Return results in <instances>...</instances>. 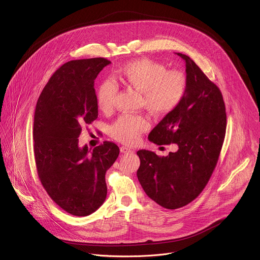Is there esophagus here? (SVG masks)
<instances>
[{"mask_svg": "<svg viewBox=\"0 0 260 260\" xmlns=\"http://www.w3.org/2000/svg\"><path fill=\"white\" fill-rule=\"evenodd\" d=\"M120 152L121 153H131V152H133L131 149H128V148H126L125 146H121L120 147Z\"/></svg>", "mask_w": 260, "mask_h": 260, "instance_id": "esophagus-1", "label": "esophagus"}]
</instances>
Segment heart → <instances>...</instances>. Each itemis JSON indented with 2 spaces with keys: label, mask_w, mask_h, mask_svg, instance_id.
I'll use <instances>...</instances> for the list:
<instances>
[{
  "label": "heart",
  "mask_w": 260,
  "mask_h": 260,
  "mask_svg": "<svg viewBox=\"0 0 260 260\" xmlns=\"http://www.w3.org/2000/svg\"><path fill=\"white\" fill-rule=\"evenodd\" d=\"M119 81L124 86L142 93L143 105L151 113L170 114L181 104L187 91V77L180 70H168L161 62L140 58L126 63L116 75L114 83L103 82L96 91V103L101 111L109 113L114 109ZM149 127V120L143 115L125 114L110 127V135L123 144H134Z\"/></svg>",
  "instance_id": "b5f03b06"
}]
</instances>
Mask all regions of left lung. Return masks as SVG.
<instances>
[{"label": "left lung", "instance_id": "left-lung-1", "mask_svg": "<svg viewBox=\"0 0 260 260\" xmlns=\"http://www.w3.org/2000/svg\"><path fill=\"white\" fill-rule=\"evenodd\" d=\"M185 60L187 91L181 104L167 114L148 136L157 145L177 144L168 156L139 150L137 176L146 194L159 206L174 210L196 200L217 165L226 131L223 96L200 67Z\"/></svg>", "mask_w": 260, "mask_h": 260}]
</instances>
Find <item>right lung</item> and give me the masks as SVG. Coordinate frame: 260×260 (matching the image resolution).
Masks as SVG:
<instances>
[{"label":"right lung","mask_w":260,"mask_h":260,"mask_svg":"<svg viewBox=\"0 0 260 260\" xmlns=\"http://www.w3.org/2000/svg\"><path fill=\"white\" fill-rule=\"evenodd\" d=\"M110 60H71L57 69L37 102L34 156L42 186L67 213L87 216L105 202L106 172L119 148L105 141L89 152L78 146L82 127L98 118L94 80Z\"/></svg>","instance_id":"obj_1"}]
</instances>
